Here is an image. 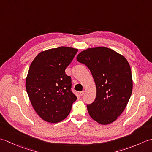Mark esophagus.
<instances>
[{
    "label": "esophagus",
    "mask_w": 152,
    "mask_h": 152,
    "mask_svg": "<svg viewBox=\"0 0 152 152\" xmlns=\"http://www.w3.org/2000/svg\"><path fill=\"white\" fill-rule=\"evenodd\" d=\"M84 93H85V91H81L80 93V96H83V95H84Z\"/></svg>",
    "instance_id": "1"
}]
</instances>
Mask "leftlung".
Masks as SVG:
<instances>
[{"label":"left lung","mask_w":152,"mask_h":152,"mask_svg":"<svg viewBox=\"0 0 152 152\" xmlns=\"http://www.w3.org/2000/svg\"><path fill=\"white\" fill-rule=\"evenodd\" d=\"M76 59L88 67L96 85L95 100L87 106L89 115L101 125L114 122L124 112L133 90L127 60L106 47L88 48Z\"/></svg>","instance_id":"obj_1"}]
</instances>
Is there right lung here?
<instances>
[{"label": "right lung", "instance_id": "obj_1", "mask_svg": "<svg viewBox=\"0 0 152 152\" xmlns=\"http://www.w3.org/2000/svg\"><path fill=\"white\" fill-rule=\"evenodd\" d=\"M78 49L61 46L43 51L28 69L25 87L37 114L49 123L65 119L77 97L71 91V78L65 74Z\"/></svg>", "mask_w": 152, "mask_h": 152}]
</instances>
